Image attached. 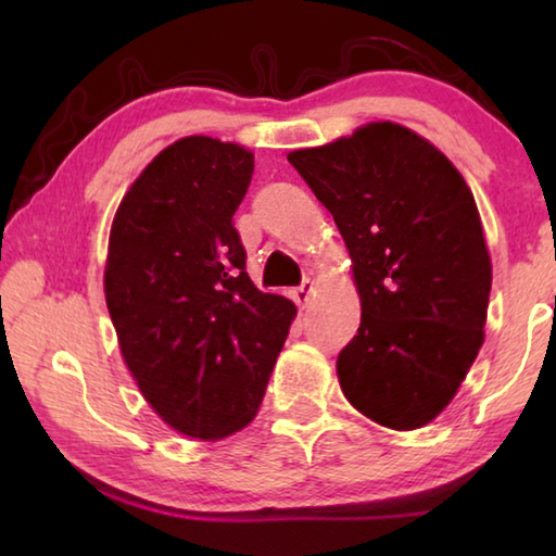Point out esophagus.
Here are the masks:
<instances>
[{"label": "esophagus", "instance_id": "esophagus-1", "mask_svg": "<svg viewBox=\"0 0 556 556\" xmlns=\"http://www.w3.org/2000/svg\"><path fill=\"white\" fill-rule=\"evenodd\" d=\"M312 296H314V281H301V285L291 291V299L296 301L299 306H306L308 301H312Z\"/></svg>", "mask_w": 556, "mask_h": 556}]
</instances>
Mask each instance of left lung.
Instances as JSON below:
<instances>
[{"instance_id":"obj_1","label":"left lung","mask_w":556,"mask_h":556,"mask_svg":"<svg viewBox=\"0 0 556 556\" xmlns=\"http://www.w3.org/2000/svg\"><path fill=\"white\" fill-rule=\"evenodd\" d=\"M287 159L353 260L363 314L336 363L343 394L382 427L429 425L483 345L493 267L473 193L434 144L394 122Z\"/></svg>"}]
</instances>
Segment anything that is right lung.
I'll use <instances>...</instances> for the list:
<instances>
[{
  "label": "right lung",
  "instance_id": "1",
  "mask_svg": "<svg viewBox=\"0 0 556 556\" xmlns=\"http://www.w3.org/2000/svg\"><path fill=\"white\" fill-rule=\"evenodd\" d=\"M255 154L184 137L156 154L110 230L105 299L122 357L168 427L215 441L248 427L296 306L244 271L232 215Z\"/></svg>",
  "mask_w": 556,
  "mask_h": 556
}]
</instances>
